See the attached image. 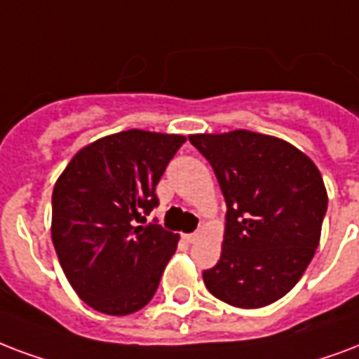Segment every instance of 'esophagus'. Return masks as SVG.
Listing matches in <instances>:
<instances>
[{
  "instance_id": "34e87169",
  "label": "esophagus",
  "mask_w": 359,
  "mask_h": 359,
  "mask_svg": "<svg viewBox=\"0 0 359 359\" xmlns=\"http://www.w3.org/2000/svg\"><path fill=\"white\" fill-rule=\"evenodd\" d=\"M198 237H199V233H188V235H184V241L186 243H196V241H198Z\"/></svg>"
}]
</instances>
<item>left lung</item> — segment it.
<instances>
[{"label": "left lung", "mask_w": 359, "mask_h": 359, "mask_svg": "<svg viewBox=\"0 0 359 359\" xmlns=\"http://www.w3.org/2000/svg\"><path fill=\"white\" fill-rule=\"evenodd\" d=\"M226 199L222 254L203 271L210 294L239 309L284 297L311 264L327 191L318 168L294 144L256 131L196 133Z\"/></svg>", "instance_id": "8db88e82"}]
</instances>
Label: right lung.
Instances as JSON below:
<instances>
[{"mask_svg":"<svg viewBox=\"0 0 359 359\" xmlns=\"http://www.w3.org/2000/svg\"><path fill=\"white\" fill-rule=\"evenodd\" d=\"M184 135L128 130L82 147L54 184L52 245L65 277L97 313L126 316L158 290L179 235L144 224Z\"/></svg>","mask_w":359,"mask_h":359,"instance_id":"1","label":"right lung"}]
</instances>
